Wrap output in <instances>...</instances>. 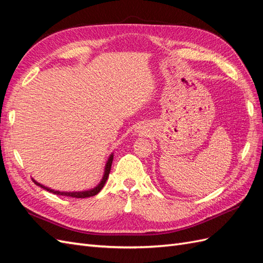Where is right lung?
Here are the masks:
<instances>
[{
    "label": "right lung",
    "mask_w": 263,
    "mask_h": 263,
    "mask_svg": "<svg viewBox=\"0 0 263 263\" xmlns=\"http://www.w3.org/2000/svg\"><path fill=\"white\" fill-rule=\"evenodd\" d=\"M112 161H113V156H111V157L109 158V160H107L106 165H105V172H104V176H103L102 181H101L100 184H99L97 187H94V189H92V190H90V191H83V192H60V191H54V190H52V189H49V187H46V186H44V185H42V184H40L39 182H36L35 180H33V182H34L36 185L41 186L42 189H44V190H46V191H50L51 193L57 194V196H65V197H72V198H78V199H80V198L83 199V198L93 197V196H96V194H98L101 190H102V187L104 186L105 181L107 180V177H109V173H110V171H111Z\"/></svg>",
    "instance_id": "add662e5"
}]
</instances>
